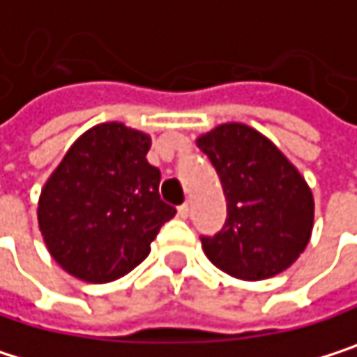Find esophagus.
I'll return each instance as SVG.
<instances>
[{
  "label": "esophagus",
  "mask_w": 357,
  "mask_h": 357,
  "mask_svg": "<svg viewBox=\"0 0 357 357\" xmlns=\"http://www.w3.org/2000/svg\"><path fill=\"white\" fill-rule=\"evenodd\" d=\"M178 216L181 218H187L189 216V204H181L178 206Z\"/></svg>",
  "instance_id": "obj_1"
}]
</instances>
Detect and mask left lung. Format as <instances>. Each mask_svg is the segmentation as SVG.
Instances as JSON below:
<instances>
[{"mask_svg":"<svg viewBox=\"0 0 357 357\" xmlns=\"http://www.w3.org/2000/svg\"><path fill=\"white\" fill-rule=\"evenodd\" d=\"M227 197V220L202 238L212 265L259 282L288 269L314 229V195L303 174L259 130L229 121L197 137Z\"/></svg>","mask_w":357,"mask_h":357,"instance_id":"left-lung-1","label":"left lung"}]
</instances>
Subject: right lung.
<instances>
[{"mask_svg":"<svg viewBox=\"0 0 357 357\" xmlns=\"http://www.w3.org/2000/svg\"><path fill=\"white\" fill-rule=\"evenodd\" d=\"M151 137L121 121L98 123L69 147L37 202L52 259L73 278L107 284L141 265L176 210L160 199Z\"/></svg>","mask_w":357,"mask_h":357,"instance_id":"right-lung-1","label":"right lung"}]
</instances>
